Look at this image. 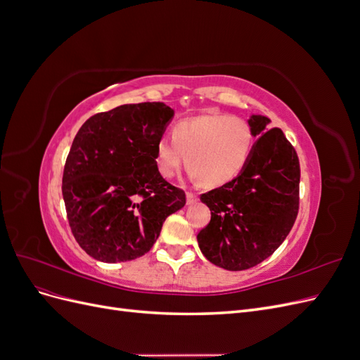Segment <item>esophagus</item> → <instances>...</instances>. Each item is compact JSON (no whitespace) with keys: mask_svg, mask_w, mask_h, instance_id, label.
<instances>
[{"mask_svg":"<svg viewBox=\"0 0 360 360\" xmlns=\"http://www.w3.org/2000/svg\"><path fill=\"white\" fill-rule=\"evenodd\" d=\"M186 202L189 204V205H192V204H195V202H198V198H197V195H195V193H188L186 195Z\"/></svg>","mask_w":360,"mask_h":360,"instance_id":"34e87169","label":"esophagus"}]
</instances>
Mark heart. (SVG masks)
Here are the masks:
<instances>
[{"mask_svg": "<svg viewBox=\"0 0 360 360\" xmlns=\"http://www.w3.org/2000/svg\"><path fill=\"white\" fill-rule=\"evenodd\" d=\"M254 150L252 127L240 117L202 114L177 123L172 139L160 138L155 162L163 179L179 172L186 156L189 177L207 188H219L243 171Z\"/></svg>", "mask_w": 360, "mask_h": 360, "instance_id": "1", "label": "heart"}]
</instances>
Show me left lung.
I'll use <instances>...</instances> for the list:
<instances>
[{
	"label": "left lung",
	"instance_id": "obj_1",
	"mask_svg": "<svg viewBox=\"0 0 360 360\" xmlns=\"http://www.w3.org/2000/svg\"><path fill=\"white\" fill-rule=\"evenodd\" d=\"M254 144L238 176L201 195L210 222L197 236L202 255L217 267L246 270L285 240L299 210L300 168L296 150L270 118L250 114Z\"/></svg>",
	"mask_w": 360,
	"mask_h": 360
}]
</instances>
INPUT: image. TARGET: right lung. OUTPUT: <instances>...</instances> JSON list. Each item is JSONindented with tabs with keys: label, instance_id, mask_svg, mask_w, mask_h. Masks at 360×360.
<instances>
[{
	"label": "right lung",
	"instance_id": "obj_1",
	"mask_svg": "<svg viewBox=\"0 0 360 360\" xmlns=\"http://www.w3.org/2000/svg\"><path fill=\"white\" fill-rule=\"evenodd\" d=\"M174 110L162 102L120 105L90 117L70 147L63 200L76 242L102 263L143 257L186 195L158 172L155 151Z\"/></svg>",
	"mask_w": 360,
	"mask_h": 360
}]
</instances>
